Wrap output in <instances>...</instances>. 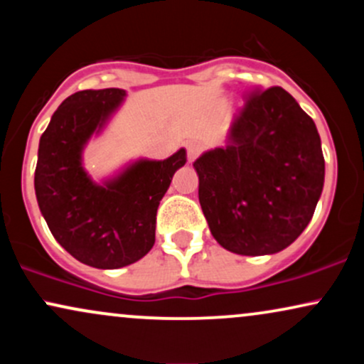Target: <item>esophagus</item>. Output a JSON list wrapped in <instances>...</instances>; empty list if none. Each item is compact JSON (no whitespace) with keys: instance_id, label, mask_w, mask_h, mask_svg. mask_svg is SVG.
Segmentation results:
<instances>
[{"instance_id":"obj_1","label":"esophagus","mask_w":364,"mask_h":364,"mask_svg":"<svg viewBox=\"0 0 364 364\" xmlns=\"http://www.w3.org/2000/svg\"><path fill=\"white\" fill-rule=\"evenodd\" d=\"M198 154H200V145L198 144H193V141H191V144L186 145L188 162H193L195 159H196V156H198Z\"/></svg>"}]
</instances>
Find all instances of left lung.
Listing matches in <instances>:
<instances>
[{
    "mask_svg": "<svg viewBox=\"0 0 364 364\" xmlns=\"http://www.w3.org/2000/svg\"><path fill=\"white\" fill-rule=\"evenodd\" d=\"M217 243L237 255L287 248L311 220L325 161L315 123L282 87L250 92L228 145L193 162Z\"/></svg>",
    "mask_w": 364,
    "mask_h": 364,
    "instance_id": "obj_1",
    "label": "left lung"
}]
</instances>
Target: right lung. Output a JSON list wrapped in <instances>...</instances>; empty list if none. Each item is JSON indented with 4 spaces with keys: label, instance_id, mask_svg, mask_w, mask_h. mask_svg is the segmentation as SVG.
Returning <instances> with one entry per match:
<instances>
[{
    "label": "right lung",
    "instance_id": "right-lung-1",
    "mask_svg": "<svg viewBox=\"0 0 364 364\" xmlns=\"http://www.w3.org/2000/svg\"><path fill=\"white\" fill-rule=\"evenodd\" d=\"M121 89L80 90L54 111L39 141L36 196L49 231L72 257L95 269H119L156 243V217L186 150L139 161L97 185L82 168V150L119 107Z\"/></svg>",
    "mask_w": 364,
    "mask_h": 364
}]
</instances>
